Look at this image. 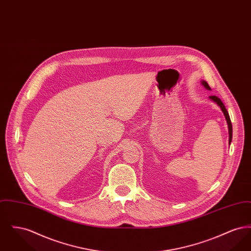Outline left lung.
Instances as JSON below:
<instances>
[{
  "label": "left lung",
  "instance_id": "1",
  "mask_svg": "<svg viewBox=\"0 0 251 251\" xmlns=\"http://www.w3.org/2000/svg\"><path fill=\"white\" fill-rule=\"evenodd\" d=\"M201 84L204 86V88H206L207 90H211V87L209 86V84H207V82H205L204 80H201ZM209 100H212L213 102L216 103V104L219 106V108L221 109V111L223 112V114H224V117H225L226 121H227V129H228V145H230V143H231V139H232V125H231V121H230V119H229V116H228L227 109L225 107L224 103L221 101V100H220L219 98H217L216 96H210V97H209Z\"/></svg>",
  "mask_w": 251,
  "mask_h": 251
}]
</instances>
